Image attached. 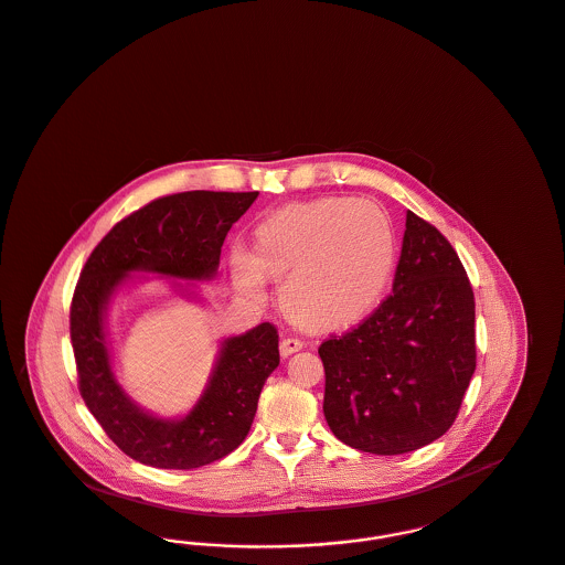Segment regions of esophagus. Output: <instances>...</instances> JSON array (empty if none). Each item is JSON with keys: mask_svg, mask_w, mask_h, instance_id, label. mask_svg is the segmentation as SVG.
<instances>
[{"mask_svg": "<svg viewBox=\"0 0 565 565\" xmlns=\"http://www.w3.org/2000/svg\"><path fill=\"white\" fill-rule=\"evenodd\" d=\"M303 348V340H299V338H284L281 344H279V352H281V356H290V354H295V352H299Z\"/></svg>", "mask_w": 565, "mask_h": 565, "instance_id": "obj_1", "label": "esophagus"}]
</instances>
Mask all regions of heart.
<instances>
[{
	"label": "heart",
	"mask_w": 565,
	"mask_h": 565,
	"mask_svg": "<svg viewBox=\"0 0 565 565\" xmlns=\"http://www.w3.org/2000/svg\"><path fill=\"white\" fill-rule=\"evenodd\" d=\"M395 266L390 215L372 200L320 198L264 218L256 254L234 247L236 286L258 297L264 273L284 279V311L309 329H342L381 301Z\"/></svg>",
	"instance_id": "obj_1"
}]
</instances>
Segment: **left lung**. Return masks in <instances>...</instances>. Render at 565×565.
Returning a JSON list of instances; mask_svg holds the SVG:
<instances>
[{
  "label": "left lung",
  "mask_w": 565,
  "mask_h": 565,
  "mask_svg": "<svg viewBox=\"0 0 565 565\" xmlns=\"http://www.w3.org/2000/svg\"><path fill=\"white\" fill-rule=\"evenodd\" d=\"M318 354L327 424L352 449L408 454L451 428L476 372V299L435 225L406 211L393 292Z\"/></svg>",
  "instance_id": "1"
}]
</instances>
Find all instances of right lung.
<instances>
[{
    "mask_svg": "<svg viewBox=\"0 0 565 565\" xmlns=\"http://www.w3.org/2000/svg\"><path fill=\"white\" fill-rule=\"evenodd\" d=\"M258 191H186L159 198L116 223L89 254L71 303V342L89 413L132 460L157 469H200L234 451L254 424L260 391L279 365L275 324L221 342L198 404L180 419L139 408L111 370L105 311L130 273L174 279L215 277L230 227Z\"/></svg>",
    "mask_w": 565,
    "mask_h": 565,
    "instance_id": "1",
    "label": "right lung"
}]
</instances>
